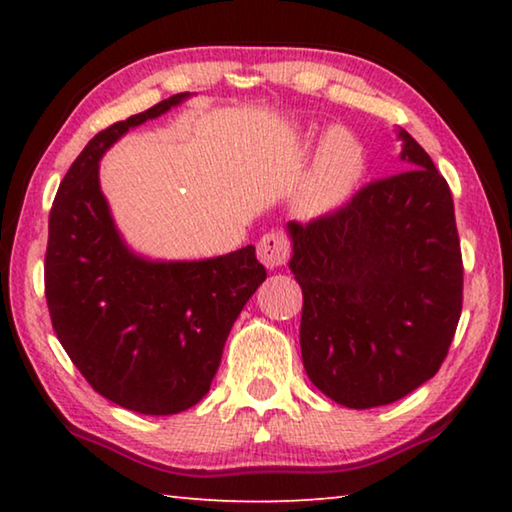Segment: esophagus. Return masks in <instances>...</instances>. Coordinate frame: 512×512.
I'll return each mask as SVG.
<instances>
[{
  "instance_id": "34e87169",
  "label": "esophagus",
  "mask_w": 512,
  "mask_h": 512,
  "mask_svg": "<svg viewBox=\"0 0 512 512\" xmlns=\"http://www.w3.org/2000/svg\"><path fill=\"white\" fill-rule=\"evenodd\" d=\"M257 257L266 268H280L289 262L291 241L277 230L266 232L257 244Z\"/></svg>"
}]
</instances>
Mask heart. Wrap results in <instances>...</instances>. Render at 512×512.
Returning a JSON list of instances; mask_svg holds the SVG:
<instances>
[{"mask_svg":"<svg viewBox=\"0 0 512 512\" xmlns=\"http://www.w3.org/2000/svg\"><path fill=\"white\" fill-rule=\"evenodd\" d=\"M363 173V151L348 131L334 128L320 144L309 183L302 192V205L309 212H323L339 205Z\"/></svg>","mask_w":512,"mask_h":512,"instance_id":"b5f03b06","label":"heart"}]
</instances>
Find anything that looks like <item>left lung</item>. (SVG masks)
<instances>
[{
  "mask_svg": "<svg viewBox=\"0 0 512 512\" xmlns=\"http://www.w3.org/2000/svg\"><path fill=\"white\" fill-rule=\"evenodd\" d=\"M402 173L291 221L302 289L300 350L329 400L372 409L436 375L463 309V257L447 180L409 133Z\"/></svg>",
  "mask_w": 512,
  "mask_h": 512,
  "instance_id": "left-lung-1",
  "label": "left lung"
}]
</instances>
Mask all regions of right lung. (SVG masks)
<instances>
[{"label": "right lung", "instance_id": "add662e5", "mask_svg": "<svg viewBox=\"0 0 512 512\" xmlns=\"http://www.w3.org/2000/svg\"><path fill=\"white\" fill-rule=\"evenodd\" d=\"M185 97L94 135L49 212L45 296L58 341L94 391L144 415L180 413L210 391L239 311L266 280L253 246L203 262H144L112 225L101 155Z\"/></svg>", "mask_w": 512, "mask_h": 512}]
</instances>
